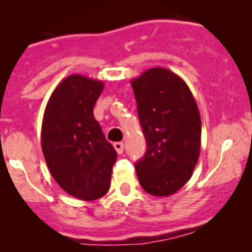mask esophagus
I'll return each instance as SVG.
<instances>
[{
  "instance_id": "obj_1",
  "label": "esophagus",
  "mask_w": 252,
  "mask_h": 252,
  "mask_svg": "<svg viewBox=\"0 0 252 252\" xmlns=\"http://www.w3.org/2000/svg\"><path fill=\"white\" fill-rule=\"evenodd\" d=\"M114 147L119 155H121L122 152H124V144H122V142H115Z\"/></svg>"
}]
</instances>
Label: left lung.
<instances>
[{"instance_id": "1", "label": "left lung", "mask_w": 252, "mask_h": 252, "mask_svg": "<svg viewBox=\"0 0 252 252\" xmlns=\"http://www.w3.org/2000/svg\"><path fill=\"white\" fill-rule=\"evenodd\" d=\"M131 86L147 145L135 165L138 181L150 195L170 196L190 180L200 156L197 103L186 82L167 68H149Z\"/></svg>"}]
</instances>
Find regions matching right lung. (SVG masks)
Listing matches in <instances>:
<instances>
[{"mask_svg":"<svg viewBox=\"0 0 252 252\" xmlns=\"http://www.w3.org/2000/svg\"><path fill=\"white\" fill-rule=\"evenodd\" d=\"M102 81L70 75L46 105L41 146L51 175L68 195L85 201L107 193L117 154L94 117Z\"/></svg>","mask_w":252,"mask_h":252,"instance_id":"right-lung-1","label":"right lung"}]
</instances>
